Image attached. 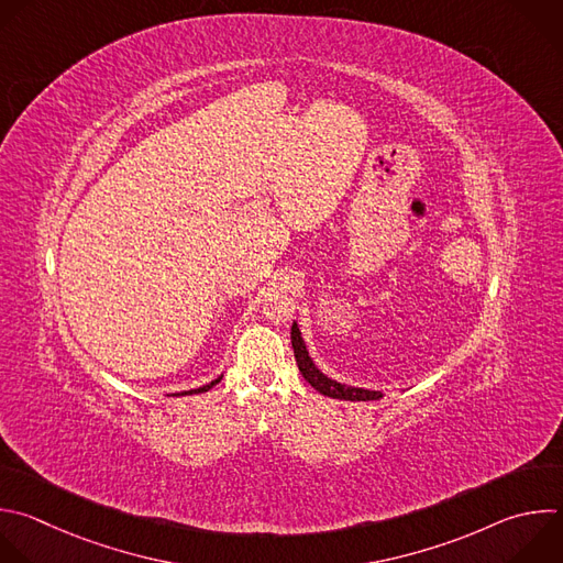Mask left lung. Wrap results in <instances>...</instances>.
I'll list each match as a JSON object with an SVG mask.
<instances>
[{"label": "left lung", "instance_id": "1", "mask_svg": "<svg viewBox=\"0 0 563 563\" xmlns=\"http://www.w3.org/2000/svg\"><path fill=\"white\" fill-rule=\"evenodd\" d=\"M291 346H294V355H296V362H298V368L302 373V378L316 389L320 391L322 396L327 398H338V400H357V402H366V400H380L383 394L380 391H366V389H355V387H346V385H340L335 380H329L327 376H322V373L316 368V364L311 362L307 349H305V342L300 338V331L296 327V322L291 324Z\"/></svg>", "mask_w": 563, "mask_h": 563}]
</instances>
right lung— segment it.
Wrapping results in <instances>:
<instances>
[{
	"mask_svg": "<svg viewBox=\"0 0 563 563\" xmlns=\"http://www.w3.org/2000/svg\"><path fill=\"white\" fill-rule=\"evenodd\" d=\"M221 383V378L219 380H212L210 385H206V387H199V389H192V391H183V394H178V396H192V394H206V391H210L214 385H219Z\"/></svg>",
	"mask_w": 563,
	"mask_h": 563,
	"instance_id": "1",
	"label": "right lung"
}]
</instances>
